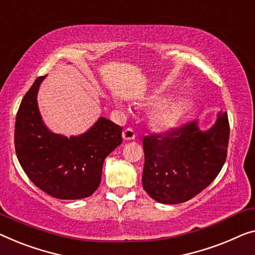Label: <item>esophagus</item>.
Here are the masks:
<instances>
[{
  "mask_svg": "<svg viewBox=\"0 0 255 255\" xmlns=\"http://www.w3.org/2000/svg\"><path fill=\"white\" fill-rule=\"evenodd\" d=\"M123 137L125 140H131V139H135L136 137V134H135V130L132 128H126L125 130L123 131Z\"/></svg>",
  "mask_w": 255,
  "mask_h": 255,
  "instance_id": "34e87169",
  "label": "esophagus"
}]
</instances>
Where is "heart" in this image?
<instances>
[{
  "label": "heart",
  "instance_id": "b5f03b06",
  "mask_svg": "<svg viewBox=\"0 0 255 255\" xmlns=\"http://www.w3.org/2000/svg\"><path fill=\"white\" fill-rule=\"evenodd\" d=\"M182 115H183V110H182L181 106H173V108L161 110L158 113V121L161 126L173 127L178 124Z\"/></svg>",
  "mask_w": 255,
  "mask_h": 255
}]
</instances>
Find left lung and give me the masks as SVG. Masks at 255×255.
<instances>
[{
	"instance_id": "1",
	"label": "left lung",
	"mask_w": 255,
	"mask_h": 255,
	"mask_svg": "<svg viewBox=\"0 0 255 255\" xmlns=\"http://www.w3.org/2000/svg\"><path fill=\"white\" fill-rule=\"evenodd\" d=\"M229 120L220 112L214 126L201 131L196 121L143 138L142 184L152 199L180 204L198 195L226 162Z\"/></svg>"
}]
</instances>
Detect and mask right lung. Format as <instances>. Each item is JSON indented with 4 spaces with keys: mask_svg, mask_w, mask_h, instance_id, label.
I'll return each instance as SVG.
<instances>
[{
    "mask_svg": "<svg viewBox=\"0 0 255 255\" xmlns=\"http://www.w3.org/2000/svg\"><path fill=\"white\" fill-rule=\"evenodd\" d=\"M39 77L22 98L14 126V149L30 181L58 199H81L101 183L105 158L123 143V127L101 117L79 136L55 134L44 126L37 108Z\"/></svg>",
    "mask_w": 255,
    "mask_h": 255,
    "instance_id": "right-lung-1",
    "label": "right lung"
}]
</instances>
